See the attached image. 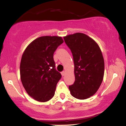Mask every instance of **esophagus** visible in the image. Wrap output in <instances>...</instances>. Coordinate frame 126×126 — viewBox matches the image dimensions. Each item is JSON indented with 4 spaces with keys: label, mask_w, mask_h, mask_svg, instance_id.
I'll list each match as a JSON object with an SVG mask.
<instances>
[{
    "label": "esophagus",
    "mask_w": 126,
    "mask_h": 126,
    "mask_svg": "<svg viewBox=\"0 0 126 126\" xmlns=\"http://www.w3.org/2000/svg\"><path fill=\"white\" fill-rule=\"evenodd\" d=\"M61 74H62V76H65V74H66V72H65L64 71H62V72L61 73Z\"/></svg>",
    "instance_id": "1"
}]
</instances>
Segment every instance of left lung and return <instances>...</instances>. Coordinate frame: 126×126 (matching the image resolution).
Instances as JSON below:
<instances>
[{"mask_svg": "<svg viewBox=\"0 0 126 126\" xmlns=\"http://www.w3.org/2000/svg\"><path fill=\"white\" fill-rule=\"evenodd\" d=\"M72 53L74 64L75 81L69 85L71 95L85 99L96 93L103 81L104 59L96 42L82 33L64 37Z\"/></svg>", "mask_w": 126, "mask_h": 126, "instance_id": "8db88e82", "label": "left lung"}]
</instances>
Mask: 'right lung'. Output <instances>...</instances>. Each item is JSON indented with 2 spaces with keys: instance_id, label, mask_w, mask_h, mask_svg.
I'll return each instance as SVG.
<instances>
[{
  "instance_id": "right-lung-1",
  "label": "right lung",
  "mask_w": 126,
  "mask_h": 126,
  "mask_svg": "<svg viewBox=\"0 0 126 126\" xmlns=\"http://www.w3.org/2000/svg\"><path fill=\"white\" fill-rule=\"evenodd\" d=\"M63 43L60 36H41L24 52L20 67L21 80L28 94L36 101H48L55 95L62 75L55 68L53 53Z\"/></svg>"
}]
</instances>
